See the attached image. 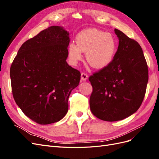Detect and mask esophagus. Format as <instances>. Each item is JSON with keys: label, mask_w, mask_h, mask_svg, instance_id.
Returning a JSON list of instances; mask_svg holds the SVG:
<instances>
[{"label": "esophagus", "mask_w": 159, "mask_h": 159, "mask_svg": "<svg viewBox=\"0 0 159 159\" xmlns=\"http://www.w3.org/2000/svg\"><path fill=\"white\" fill-rule=\"evenodd\" d=\"M88 75H87V74H85V72H82L81 74V79L83 81H85L86 80L88 79Z\"/></svg>", "instance_id": "1"}]
</instances>
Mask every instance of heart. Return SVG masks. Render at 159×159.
<instances>
[{
	"mask_svg": "<svg viewBox=\"0 0 159 159\" xmlns=\"http://www.w3.org/2000/svg\"><path fill=\"white\" fill-rule=\"evenodd\" d=\"M76 44L68 46L69 59L76 64L82 59L85 52L88 63L95 68H102L113 60L117 51V41L111 33L96 28H89L80 32L76 36Z\"/></svg>",
	"mask_w": 159,
	"mask_h": 159,
	"instance_id": "1",
	"label": "heart"
}]
</instances>
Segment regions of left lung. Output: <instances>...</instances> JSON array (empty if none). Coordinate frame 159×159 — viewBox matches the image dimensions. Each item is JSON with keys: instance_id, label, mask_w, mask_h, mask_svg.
<instances>
[{"instance_id": "obj_1", "label": "left lung", "mask_w": 159, "mask_h": 159, "mask_svg": "<svg viewBox=\"0 0 159 159\" xmlns=\"http://www.w3.org/2000/svg\"><path fill=\"white\" fill-rule=\"evenodd\" d=\"M114 31L119 41L113 60L89 78L93 88L91 111L105 121H119L135 113L142 104L148 80L141 46L121 31Z\"/></svg>"}]
</instances>
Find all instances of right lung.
<instances>
[{
	"label": "right lung",
	"instance_id": "add662e5",
	"mask_svg": "<svg viewBox=\"0 0 159 159\" xmlns=\"http://www.w3.org/2000/svg\"><path fill=\"white\" fill-rule=\"evenodd\" d=\"M69 43L68 32L50 26L24 43L11 66L14 101L38 124L63 118L71 91L79 85L80 71L66 62Z\"/></svg>",
	"mask_w": 159,
	"mask_h": 159
}]
</instances>
